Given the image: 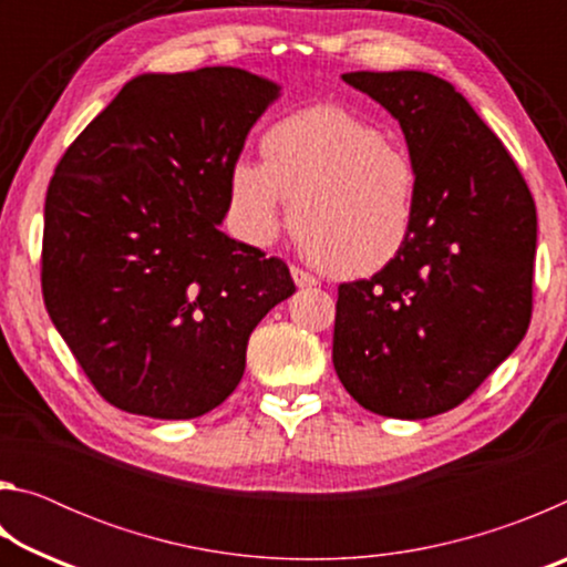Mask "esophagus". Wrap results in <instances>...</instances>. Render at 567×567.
I'll list each match as a JSON object with an SVG mask.
<instances>
[{
    "mask_svg": "<svg viewBox=\"0 0 567 567\" xmlns=\"http://www.w3.org/2000/svg\"><path fill=\"white\" fill-rule=\"evenodd\" d=\"M290 272H292V280H295V285H297V287H312L315 282H318L310 272L300 270V267H290Z\"/></svg>",
    "mask_w": 567,
    "mask_h": 567,
    "instance_id": "esophagus-1",
    "label": "esophagus"
}]
</instances>
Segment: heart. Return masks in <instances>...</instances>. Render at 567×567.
I'll return each mask as SVG.
<instances>
[{"label": "heart", "mask_w": 567, "mask_h": 567, "mask_svg": "<svg viewBox=\"0 0 567 567\" xmlns=\"http://www.w3.org/2000/svg\"><path fill=\"white\" fill-rule=\"evenodd\" d=\"M262 162L227 172V219L247 245L267 247L290 223L307 252L344 280L378 275L408 247L420 213V169L402 142L338 104L272 122Z\"/></svg>", "instance_id": "obj_1"}]
</instances>
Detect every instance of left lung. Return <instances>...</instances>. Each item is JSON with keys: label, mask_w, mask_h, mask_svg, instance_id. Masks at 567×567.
Masks as SVG:
<instances>
[{"label": "left lung", "mask_w": 567, "mask_h": 567, "mask_svg": "<svg viewBox=\"0 0 567 567\" xmlns=\"http://www.w3.org/2000/svg\"><path fill=\"white\" fill-rule=\"evenodd\" d=\"M405 132L420 169L408 247L338 287L332 362L364 410L422 420L457 408L525 338L537 215L497 134L427 72H348Z\"/></svg>", "instance_id": "8db88e82"}]
</instances>
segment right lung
Here are the masks:
<instances>
[{
  "instance_id": "obj_1",
  "label": "right lung",
  "mask_w": 567,
  "mask_h": 567,
  "mask_svg": "<svg viewBox=\"0 0 567 567\" xmlns=\"http://www.w3.org/2000/svg\"><path fill=\"white\" fill-rule=\"evenodd\" d=\"M277 94L237 66L140 74L56 165L42 295L110 405L205 415L243 380L257 322L295 292L280 257L219 233L227 172Z\"/></svg>"
}]
</instances>
